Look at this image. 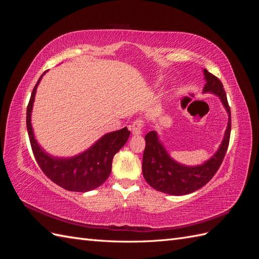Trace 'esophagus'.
Instances as JSON below:
<instances>
[{"label": "esophagus", "mask_w": 259, "mask_h": 259, "mask_svg": "<svg viewBox=\"0 0 259 259\" xmlns=\"http://www.w3.org/2000/svg\"><path fill=\"white\" fill-rule=\"evenodd\" d=\"M144 120L143 119H137L132 123V133L135 135L142 134L144 130Z\"/></svg>", "instance_id": "esophagus-1"}]
</instances>
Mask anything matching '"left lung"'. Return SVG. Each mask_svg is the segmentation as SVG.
<instances>
[{
	"label": "left lung",
	"instance_id": "1",
	"mask_svg": "<svg viewBox=\"0 0 259 259\" xmlns=\"http://www.w3.org/2000/svg\"><path fill=\"white\" fill-rule=\"evenodd\" d=\"M204 74L206 84L203 92L216 94L222 99L229 113L228 127H227L221 148L213 155V158L204 164L194 167H188L180 165L174 160H171L165 149L158 140L156 133L154 131L149 132L145 136L146 147L143 156V174L146 182L155 190L173 195H184L197 191L213 178L224 161L230 140V107L222 81L214 74L208 72L206 69H204Z\"/></svg>",
	"mask_w": 259,
	"mask_h": 259
}]
</instances>
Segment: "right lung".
Listing matches in <instances>:
<instances>
[{"instance_id":"right-lung-1","label":"right lung","mask_w":259,"mask_h":259,"mask_svg":"<svg viewBox=\"0 0 259 259\" xmlns=\"http://www.w3.org/2000/svg\"><path fill=\"white\" fill-rule=\"evenodd\" d=\"M43 74L36 82L27 107V130L37 165L53 183L66 190L86 192L95 189L103 185L110 175L113 156L127 142L131 132L127 127H124L109 133L88 151L75 158L56 159L46 154L35 142L30 122L36 86Z\"/></svg>"}]
</instances>
